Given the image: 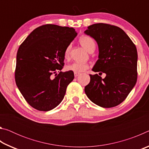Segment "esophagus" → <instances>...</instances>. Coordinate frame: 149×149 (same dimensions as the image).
Here are the masks:
<instances>
[{"label": "esophagus", "mask_w": 149, "mask_h": 149, "mask_svg": "<svg viewBox=\"0 0 149 149\" xmlns=\"http://www.w3.org/2000/svg\"><path fill=\"white\" fill-rule=\"evenodd\" d=\"M79 75V73H76V72H74V76L76 77H77L78 75Z\"/></svg>", "instance_id": "esophagus-1"}]
</instances>
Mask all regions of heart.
<instances>
[{"label":"heart","mask_w":149,"mask_h":149,"mask_svg":"<svg viewBox=\"0 0 149 149\" xmlns=\"http://www.w3.org/2000/svg\"><path fill=\"white\" fill-rule=\"evenodd\" d=\"M79 41L80 44L84 47L88 52H91V50L95 49V42L94 39L88 35H83L79 38ZM70 50H71V45H68L64 50V58L65 59H69L70 55ZM89 68V65L88 64H84V63L75 62L67 66V70L69 71H72L76 73H79L84 72Z\"/></svg>","instance_id":"b5f03b06"}]
</instances>
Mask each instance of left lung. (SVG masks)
Masks as SVG:
<instances>
[{
  "instance_id": "obj_1",
  "label": "left lung",
  "mask_w": 149,
  "mask_h": 149,
  "mask_svg": "<svg viewBox=\"0 0 149 149\" xmlns=\"http://www.w3.org/2000/svg\"><path fill=\"white\" fill-rule=\"evenodd\" d=\"M85 33L99 45V60L93 71L105 73L104 78L89 74L90 82L85 87L88 98L103 108L116 107L129 95L137 79V52L135 44L119 27L95 24Z\"/></svg>"
}]
</instances>
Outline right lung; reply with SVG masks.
Instances as JSON below:
<instances>
[{
    "label": "right lung",
    "instance_id": "add662e5",
    "mask_svg": "<svg viewBox=\"0 0 149 149\" xmlns=\"http://www.w3.org/2000/svg\"><path fill=\"white\" fill-rule=\"evenodd\" d=\"M76 35L72 27L46 24L35 29L20 45L15 81L25 100L35 109L49 111L64 99L68 85L74 79V72H61L64 53Z\"/></svg>",
    "mask_w": 149,
    "mask_h": 149
}]
</instances>
